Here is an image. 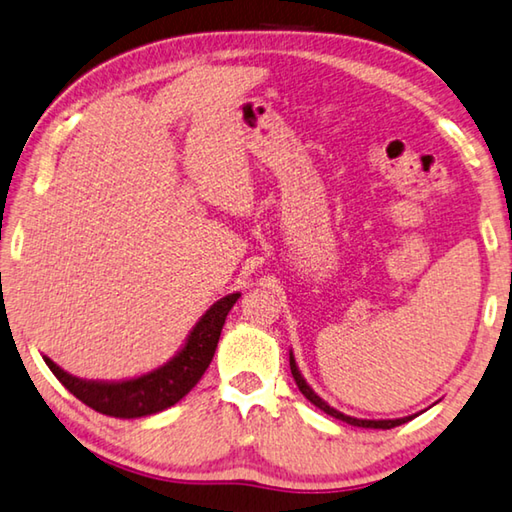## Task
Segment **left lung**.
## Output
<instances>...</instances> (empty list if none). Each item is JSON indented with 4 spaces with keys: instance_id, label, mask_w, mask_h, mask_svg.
<instances>
[{
    "instance_id": "left-lung-1",
    "label": "left lung",
    "mask_w": 512,
    "mask_h": 512,
    "mask_svg": "<svg viewBox=\"0 0 512 512\" xmlns=\"http://www.w3.org/2000/svg\"><path fill=\"white\" fill-rule=\"evenodd\" d=\"M289 367H291V376H294L296 385H298L300 392H303L305 399L310 401V403H314L316 408H319V410L326 412V415L335 417V419H342V421H346V424L358 426V428H383V431H387V428L401 426V424H405V421H410V419H412V415H410V417H401V419H358V417H348V415H344V412H339V410H335V408H330V405H328L326 401H323L321 396L316 394L310 385H307V380L303 378V373L298 371V364H296V360H294V353H291V351H289Z\"/></svg>"
}]
</instances>
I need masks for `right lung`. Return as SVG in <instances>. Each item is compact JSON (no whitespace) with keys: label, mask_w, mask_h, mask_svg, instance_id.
Instances as JSON below:
<instances>
[{"label":"right lung","mask_w":512,"mask_h":512,"mask_svg":"<svg viewBox=\"0 0 512 512\" xmlns=\"http://www.w3.org/2000/svg\"><path fill=\"white\" fill-rule=\"evenodd\" d=\"M239 296L241 294L237 291V294H227L225 298L216 300L200 316V321L193 326L180 351L166 364L143 373L139 378L86 380L63 371L47 355H43V360L54 376L61 380V385L95 412L118 419L157 415V412L184 399L198 385V380L207 371L209 362H212L216 353L218 337H221L227 312L232 310V305L237 303Z\"/></svg>","instance_id":"right-lung-1"}]
</instances>
